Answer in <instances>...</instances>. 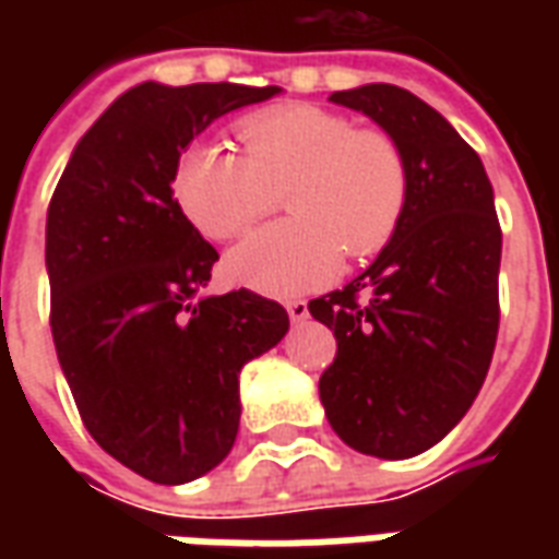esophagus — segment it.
<instances>
[{
    "label": "esophagus",
    "mask_w": 559,
    "mask_h": 559,
    "mask_svg": "<svg viewBox=\"0 0 559 559\" xmlns=\"http://www.w3.org/2000/svg\"><path fill=\"white\" fill-rule=\"evenodd\" d=\"M287 314H290L293 323H302L308 320V305L302 299H296V302H287Z\"/></svg>",
    "instance_id": "obj_1"
}]
</instances>
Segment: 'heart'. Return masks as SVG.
I'll use <instances>...</instances> for the list:
<instances>
[{"mask_svg": "<svg viewBox=\"0 0 559 559\" xmlns=\"http://www.w3.org/2000/svg\"><path fill=\"white\" fill-rule=\"evenodd\" d=\"M245 158L212 140L185 148L173 194L209 239H230L278 206L293 218L248 233L227 254L236 281L266 296H299L338 275L341 254L368 257L395 233L407 203V167L395 140L353 119L287 104L239 122Z\"/></svg>", "mask_w": 559, "mask_h": 559, "instance_id": "1", "label": "heart"}]
</instances>
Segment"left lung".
I'll return each instance as SVG.
<instances>
[{
	"mask_svg": "<svg viewBox=\"0 0 559 559\" xmlns=\"http://www.w3.org/2000/svg\"><path fill=\"white\" fill-rule=\"evenodd\" d=\"M329 102L395 140L407 203L374 263L308 302L338 341L320 401L350 449L401 461L440 443L479 395L500 326L503 236L479 155L433 107L392 83Z\"/></svg>",
	"mask_w": 559,
	"mask_h": 559,
	"instance_id": "8db88e82",
	"label": "left lung"
}]
</instances>
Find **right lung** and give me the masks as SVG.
Here are the masks:
<instances>
[{
	"label": "right lung",
	"mask_w": 559,
	"mask_h": 559,
	"mask_svg": "<svg viewBox=\"0 0 559 559\" xmlns=\"http://www.w3.org/2000/svg\"><path fill=\"white\" fill-rule=\"evenodd\" d=\"M278 86L146 80L80 138L47 209L50 326L86 431L158 485H185L233 449L239 374L290 317L251 290L203 296L218 251L173 200V170L218 116Z\"/></svg>",
	"instance_id": "right-lung-1"
}]
</instances>
